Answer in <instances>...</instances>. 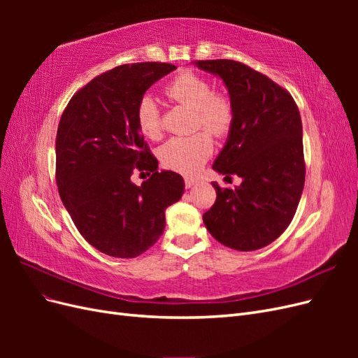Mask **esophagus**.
<instances>
[{"label": "esophagus", "instance_id": "esophagus-1", "mask_svg": "<svg viewBox=\"0 0 358 358\" xmlns=\"http://www.w3.org/2000/svg\"><path fill=\"white\" fill-rule=\"evenodd\" d=\"M197 183V179L196 178H192V176H185V187L189 189V188H192L194 185H196Z\"/></svg>", "mask_w": 358, "mask_h": 358}]
</instances>
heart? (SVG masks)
Returning <instances> with one entry per match:
<instances>
[{"label": "heart", "mask_w": 358, "mask_h": 358, "mask_svg": "<svg viewBox=\"0 0 358 358\" xmlns=\"http://www.w3.org/2000/svg\"><path fill=\"white\" fill-rule=\"evenodd\" d=\"M171 100L189 107L196 113V127L203 125L216 137L225 136L233 124V106L225 95L215 94L208 79L192 71L178 74L166 86ZM136 119L138 129L149 138L161 136V115L152 94H145L137 103ZM213 150L212 137L207 131H199L185 137H171L158 150L161 164L179 173L199 170Z\"/></svg>", "instance_id": "1"}]
</instances>
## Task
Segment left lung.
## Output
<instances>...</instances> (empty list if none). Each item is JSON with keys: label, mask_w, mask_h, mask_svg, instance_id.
Masks as SVG:
<instances>
[{"label": "left lung", "mask_w": 358, "mask_h": 358, "mask_svg": "<svg viewBox=\"0 0 358 358\" xmlns=\"http://www.w3.org/2000/svg\"><path fill=\"white\" fill-rule=\"evenodd\" d=\"M220 78L233 106V124L212 169L239 176L237 188L221 189L203 215L206 229L236 251H255L276 241L292 221L305 187L303 128L292 96L242 62L196 61Z\"/></svg>", "instance_id": "obj_1"}]
</instances>
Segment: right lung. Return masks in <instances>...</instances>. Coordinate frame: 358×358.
<instances>
[{"label":"right lung","mask_w":358,"mask_h":358,"mask_svg":"<svg viewBox=\"0 0 358 358\" xmlns=\"http://www.w3.org/2000/svg\"><path fill=\"white\" fill-rule=\"evenodd\" d=\"M173 70L162 62L119 66L76 92L61 116L59 197L85 241L106 255L134 258L148 251L164 233L166 209L185 191L178 173L158 171L136 119L138 100ZM134 169L153 175L136 186Z\"/></svg>","instance_id":"1"}]
</instances>
